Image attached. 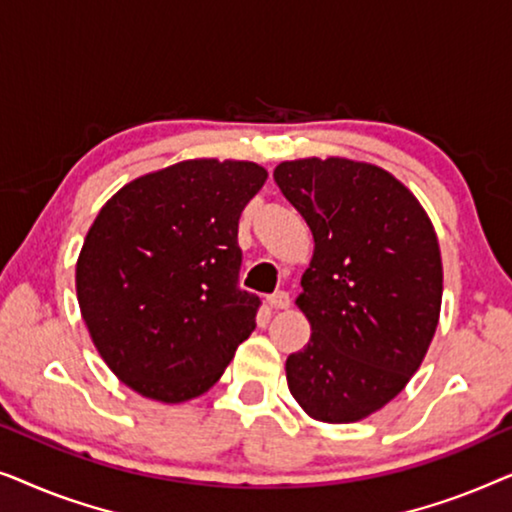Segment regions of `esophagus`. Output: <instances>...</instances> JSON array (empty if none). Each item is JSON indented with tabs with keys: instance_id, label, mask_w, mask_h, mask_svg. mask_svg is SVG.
Masks as SVG:
<instances>
[{
	"instance_id": "1",
	"label": "esophagus",
	"mask_w": 512,
	"mask_h": 512,
	"mask_svg": "<svg viewBox=\"0 0 512 512\" xmlns=\"http://www.w3.org/2000/svg\"><path fill=\"white\" fill-rule=\"evenodd\" d=\"M268 305L272 307V310H286V307L291 305V298H289V293H284V291H277L275 296H270V298H268Z\"/></svg>"
}]
</instances>
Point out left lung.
Wrapping results in <instances>:
<instances>
[{"instance_id": "obj_1", "label": "left lung", "mask_w": 512, "mask_h": 512, "mask_svg": "<svg viewBox=\"0 0 512 512\" xmlns=\"http://www.w3.org/2000/svg\"><path fill=\"white\" fill-rule=\"evenodd\" d=\"M314 237L296 305L307 347L286 359L307 415L349 424L382 410L422 366L443 300L438 235L403 181L349 158L284 160L272 172Z\"/></svg>"}]
</instances>
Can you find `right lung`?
Returning a JSON list of instances; mask_svg holds the SVG:
<instances>
[{"mask_svg":"<svg viewBox=\"0 0 512 512\" xmlns=\"http://www.w3.org/2000/svg\"><path fill=\"white\" fill-rule=\"evenodd\" d=\"M265 179L251 160H181L125 184L88 228L76 261L81 317L139 396H202L256 328L261 300L237 289V223Z\"/></svg>","mask_w":512,"mask_h":512,"instance_id":"obj_1","label":"right lung"}]
</instances>
